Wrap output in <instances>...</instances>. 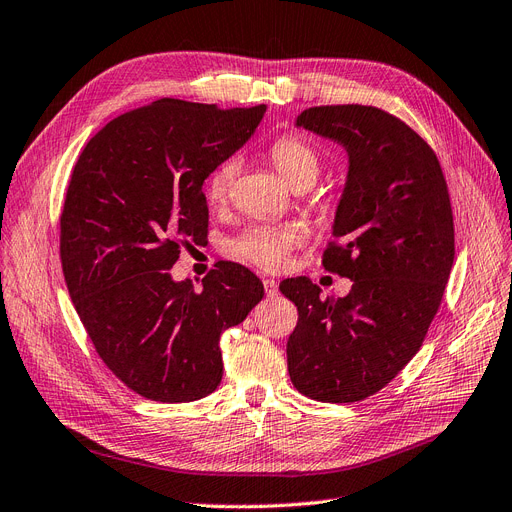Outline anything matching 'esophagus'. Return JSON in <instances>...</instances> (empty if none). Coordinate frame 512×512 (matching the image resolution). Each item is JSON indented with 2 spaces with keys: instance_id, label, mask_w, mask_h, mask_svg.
<instances>
[{
  "instance_id": "34e87169",
  "label": "esophagus",
  "mask_w": 512,
  "mask_h": 512,
  "mask_svg": "<svg viewBox=\"0 0 512 512\" xmlns=\"http://www.w3.org/2000/svg\"><path fill=\"white\" fill-rule=\"evenodd\" d=\"M263 288H265V295H268V297H276L278 295V284L272 278H265L263 280Z\"/></svg>"
}]
</instances>
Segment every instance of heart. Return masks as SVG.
<instances>
[{
	"instance_id": "heart-1",
	"label": "heart",
	"mask_w": 512,
	"mask_h": 512,
	"mask_svg": "<svg viewBox=\"0 0 512 512\" xmlns=\"http://www.w3.org/2000/svg\"><path fill=\"white\" fill-rule=\"evenodd\" d=\"M270 159L286 184L293 188L314 184L320 171V154L305 138L286 133L270 146ZM240 161L230 157L221 161L207 177L205 192L209 203L219 205L228 198L236 180ZM305 242L301 226H253L240 232L228 242V253L240 261H247L263 270H280L288 253Z\"/></svg>"
}]
</instances>
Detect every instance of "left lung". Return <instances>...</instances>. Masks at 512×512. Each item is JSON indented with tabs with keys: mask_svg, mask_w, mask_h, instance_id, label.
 Segmentation results:
<instances>
[{
	"mask_svg": "<svg viewBox=\"0 0 512 512\" xmlns=\"http://www.w3.org/2000/svg\"><path fill=\"white\" fill-rule=\"evenodd\" d=\"M297 125L347 148L322 265L353 284L343 299H320L307 278L280 282L299 311L288 374L311 399L351 404L391 383L427 337L454 263L450 192L433 148L387 110L314 106Z\"/></svg>",
	"mask_w": 512,
	"mask_h": 512,
	"instance_id": "left-lung-1",
	"label": "left lung"
}]
</instances>
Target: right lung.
Wrapping results in <instances>:
<instances>
[{
    "mask_svg": "<svg viewBox=\"0 0 512 512\" xmlns=\"http://www.w3.org/2000/svg\"><path fill=\"white\" fill-rule=\"evenodd\" d=\"M263 113L161 98L106 123L73 169L60 215L66 288L108 370L152 402L213 393L221 332L263 299L261 280L232 261L198 293L169 276L184 244L207 238L209 173Z\"/></svg>",
    "mask_w": 512,
    "mask_h": 512,
    "instance_id": "add662e5",
    "label": "right lung"
}]
</instances>
